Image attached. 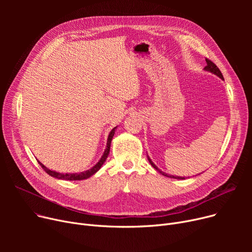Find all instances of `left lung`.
Returning a JSON list of instances; mask_svg holds the SVG:
<instances>
[{"label":"left lung","instance_id":"1","mask_svg":"<svg viewBox=\"0 0 252 252\" xmlns=\"http://www.w3.org/2000/svg\"><path fill=\"white\" fill-rule=\"evenodd\" d=\"M206 63H207V65L205 66L204 67V70L205 71H208V72H211V73H214V74H216L217 76H219L220 78H221V79H223V76H222V74H221V72H220V70L218 68V66L215 64V63H213L211 62L210 60H208V59H206ZM147 157H148V161L150 162V164L158 171V173H160L162 176H164V177H167V178H173V179H178V180H185V178H183V177H178V176H171V175H168V174H165V173H163L162 170H160L159 168H158L154 163H153V161L150 159V157L147 155Z\"/></svg>","mask_w":252,"mask_h":252}]
</instances>
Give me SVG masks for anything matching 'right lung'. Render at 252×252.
<instances>
[{
  "instance_id": "1",
  "label": "right lung",
  "mask_w": 252,
  "mask_h": 252,
  "mask_svg": "<svg viewBox=\"0 0 252 252\" xmlns=\"http://www.w3.org/2000/svg\"><path fill=\"white\" fill-rule=\"evenodd\" d=\"M117 126L113 127L111 129V131L109 133V136H108V139H107V145H106V149L103 153V155L101 156V158L99 159V161L93 166L91 167L90 169H87L85 171H82V173H68V174H63V173H58V171L56 170H52V169H49L48 167H46L41 161H38V163L41 164V166L45 169L46 173L48 175H50L51 177L53 178H56V179H59V180H65V181H81V180H86L90 177H92L94 174H96L97 171L101 168V166L103 165V163L106 161V159H107V157L109 155V151H110V146H111V141H112V138L114 136V133H115V128Z\"/></svg>"
}]
</instances>
